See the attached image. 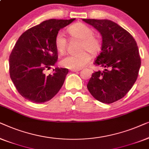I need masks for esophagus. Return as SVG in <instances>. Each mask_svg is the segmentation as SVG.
I'll use <instances>...</instances> for the list:
<instances>
[{
  "instance_id": "1",
  "label": "esophagus",
  "mask_w": 149,
  "mask_h": 149,
  "mask_svg": "<svg viewBox=\"0 0 149 149\" xmlns=\"http://www.w3.org/2000/svg\"><path fill=\"white\" fill-rule=\"evenodd\" d=\"M79 70H72L71 71H72V72H79Z\"/></svg>"
}]
</instances>
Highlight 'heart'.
Here are the masks:
<instances>
[{"instance_id": "1", "label": "heart", "mask_w": 149, "mask_h": 149, "mask_svg": "<svg viewBox=\"0 0 149 149\" xmlns=\"http://www.w3.org/2000/svg\"><path fill=\"white\" fill-rule=\"evenodd\" d=\"M68 32L71 36L81 40L79 51L77 54H68L61 60V65L65 68L72 70H79L88 63L91 59V55L86 51L93 54L99 53L102 48V42L99 38L94 35V30L86 24L77 23L70 26ZM67 39L64 33L58 32L54 38V45L60 53H64L67 47Z\"/></svg>"}]
</instances>
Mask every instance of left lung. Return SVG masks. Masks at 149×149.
<instances>
[{"label": "left lung", "instance_id": "8db88e82", "mask_svg": "<svg viewBox=\"0 0 149 149\" xmlns=\"http://www.w3.org/2000/svg\"><path fill=\"white\" fill-rule=\"evenodd\" d=\"M82 20L96 29L102 38L101 52L94 64L104 70L93 73L87 88L98 101L112 103L122 98L136 81L141 65L136 42L111 20Z\"/></svg>", "mask_w": 149, "mask_h": 149}]
</instances>
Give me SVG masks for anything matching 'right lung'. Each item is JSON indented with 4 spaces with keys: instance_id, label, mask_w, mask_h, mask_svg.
I'll return each mask as SVG.
<instances>
[{
    "instance_id": "obj_1",
    "label": "right lung",
    "mask_w": 149,
    "mask_h": 149,
    "mask_svg": "<svg viewBox=\"0 0 149 149\" xmlns=\"http://www.w3.org/2000/svg\"><path fill=\"white\" fill-rule=\"evenodd\" d=\"M75 19L46 20L19 38L9 56V74L19 93L26 99L42 103L60 91L68 69L56 68L53 74L48 75L45 70L57 61L56 34Z\"/></svg>"
}]
</instances>
